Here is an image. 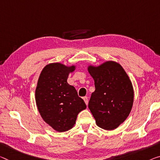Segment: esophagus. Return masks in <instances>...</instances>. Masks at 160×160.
<instances>
[{"instance_id":"obj_1","label":"esophagus","mask_w":160,"mask_h":160,"mask_svg":"<svg viewBox=\"0 0 160 160\" xmlns=\"http://www.w3.org/2000/svg\"><path fill=\"white\" fill-rule=\"evenodd\" d=\"M83 99L84 101V102L86 103V104H88V97H83Z\"/></svg>"}]
</instances>
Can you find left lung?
<instances>
[{
  "instance_id": "left-lung-1",
  "label": "left lung",
  "mask_w": 160,
  "mask_h": 160,
  "mask_svg": "<svg viewBox=\"0 0 160 160\" xmlns=\"http://www.w3.org/2000/svg\"><path fill=\"white\" fill-rule=\"evenodd\" d=\"M88 71L95 85L88 109L98 127L105 130L116 129L128 117L133 105L131 81L122 66L115 61L88 66Z\"/></svg>"
}]
</instances>
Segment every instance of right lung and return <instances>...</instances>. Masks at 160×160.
<instances>
[{
  "label": "right lung",
  "instance_id": "right-lung-1",
  "mask_svg": "<svg viewBox=\"0 0 160 160\" xmlns=\"http://www.w3.org/2000/svg\"><path fill=\"white\" fill-rule=\"evenodd\" d=\"M75 68L49 63L43 68L36 88V102L41 117L59 132L72 129L78 113L87 108L76 88L67 83L68 74Z\"/></svg>",
  "mask_w": 160,
  "mask_h": 160
}]
</instances>
